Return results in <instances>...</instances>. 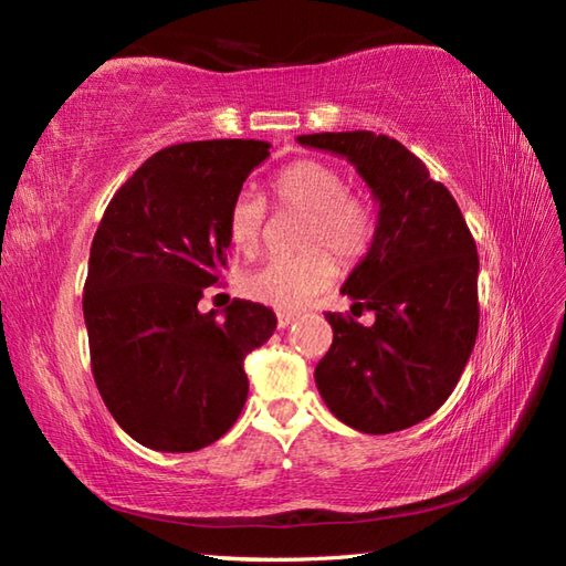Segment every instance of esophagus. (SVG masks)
Wrapping results in <instances>:
<instances>
[{
    "instance_id": "34e87169",
    "label": "esophagus",
    "mask_w": 566,
    "mask_h": 566,
    "mask_svg": "<svg viewBox=\"0 0 566 566\" xmlns=\"http://www.w3.org/2000/svg\"><path fill=\"white\" fill-rule=\"evenodd\" d=\"M294 322H296V314H292V312H276V324H280V329H286Z\"/></svg>"
}]
</instances>
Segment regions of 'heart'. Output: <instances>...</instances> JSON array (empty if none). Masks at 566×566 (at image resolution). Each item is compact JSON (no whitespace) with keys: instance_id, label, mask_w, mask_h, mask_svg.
Wrapping results in <instances>:
<instances>
[{"instance_id":"1","label":"heart","mask_w":566,"mask_h":566,"mask_svg":"<svg viewBox=\"0 0 566 566\" xmlns=\"http://www.w3.org/2000/svg\"><path fill=\"white\" fill-rule=\"evenodd\" d=\"M274 195L284 207L306 212L302 247L296 256H280L244 276V292L254 302L274 310L296 312L327 290L334 280V260H357L375 234V212L361 197L349 195L347 179L317 159L294 161L274 179ZM264 202L252 191H242L227 214V237L234 252L252 256L262 242Z\"/></svg>"}]
</instances>
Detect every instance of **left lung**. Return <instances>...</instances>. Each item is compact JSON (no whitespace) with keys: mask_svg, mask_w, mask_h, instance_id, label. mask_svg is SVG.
<instances>
[{"mask_svg":"<svg viewBox=\"0 0 566 566\" xmlns=\"http://www.w3.org/2000/svg\"><path fill=\"white\" fill-rule=\"evenodd\" d=\"M359 171L377 202L367 254L342 284L364 327L327 314L334 339L314 369L324 405L364 434L415 427L444 405L474 349L479 256L454 197L387 134L322 132L296 137Z\"/></svg>","mask_w":566,"mask_h":566,"instance_id":"left-lung-1","label":"left lung"}]
</instances>
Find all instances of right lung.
Segmentation results:
<instances>
[{
  "instance_id": "right-lung-1",
  "label": "right lung",
  "mask_w": 566,
  "mask_h": 566,
  "mask_svg": "<svg viewBox=\"0 0 566 566\" xmlns=\"http://www.w3.org/2000/svg\"><path fill=\"white\" fill-rule=\"evenodd\" d=\"M266 142H187L157 151L104 212L90 252L84 324L104 405L134 442L197 452L242 415L244 357L272 337L270 306L197 310L227 264V214Z\"/></svg>"
}]
</instances>
